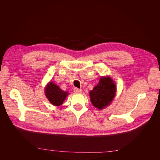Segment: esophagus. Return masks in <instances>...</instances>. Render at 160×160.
<instances>
[{
    "label": "esophagus",
    "instance_id": "1",
    "mask_svg": "<svg viewBox=\"0 0 160 160\" xmlns=\"http://www.w3.org/2000/svg\"><path fill=\"white\" fill-rule=\"evenodd\" d=\"M74 92L76 93H82V90L81 89H78V88H74Z\"/></svg>",
    "mask_w": 160,
    "mask_h": 160
}]
</instances>
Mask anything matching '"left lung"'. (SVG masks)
Segmentation results:
<instances>
[{"mask_svg":"<svg viewBox=\"0 0 160 160\" xmlns=\"http://www.w3.org/2000/svg\"><path fill=\"white\" fill-rule=\"evenodd\" d=\"M116 86L112 80L108 77H102L97 86L89 92L91 101L95 108L102 109L113 100Z\"/></svg>","mask_w":160,"mask_h":160,"instance_id":"1","label":"left lung"}]
</instances>
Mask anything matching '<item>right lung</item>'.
<instances>
[{
    "mask_svg": "<svg viewBox=\"0 0 160 160\" xmlns=\"http://www.w3.org/2000/svg\"><path fill=\"white\" fill-rule=\"evenodd\" d=\"M45 93L49 101L54 105L59 106L65 100L68 92L61 90L55 83L50 82L46 88Z\"/></svg>",
    "mask_w": 160,
    "mask_h": 160,
    "instance_id": "add662e5",
    "label": "right lung"
}]
</instances>
